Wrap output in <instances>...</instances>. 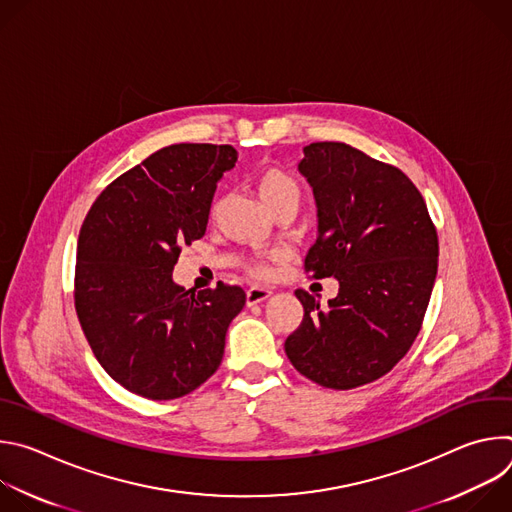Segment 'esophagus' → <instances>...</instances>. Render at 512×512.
<instances>
[{
    "instance_id": "esophagus-1",
    "label": "esophagus",
    "mask_w": 512,
    "mask_h": 512,
    "mask_svg": "<svg viewBox=\"0 0 512 512\" xmlns=\"http://www.w3.org/2000/svg\"><path fill=\"white\" fill-rule=\"evenodd\" d=\"M267 298H271V289H267V287L255 285V287L247 289V306H257V304L265 302Z\"/></svg>"
}]
</instances>
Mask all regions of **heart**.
<instances>
[{
    "label": "heart",
    "instance_id": "obj_1",
    "mask_svg": "<svg viewBox=\"0 0 512 512\" xmlns=\"http://www.w3.org/2000/svg\"><path fill=\"white\" fill-rule=\"evenodd\" d=\"M255 188L261 200L265 202V206L271 210V214L285 206L298 210L302 200V188L298 180L277 166L261 168L255 174ZM247 269L253 277H259V279H265L271 275V267L265 261H251Z\"/></svg>",
    "mask_w": 512,
    "mask_h": 512
}]
</instances>
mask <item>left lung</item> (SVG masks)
<instances>
[{
	"instance_id": "left-lung-1",
	"label": "left lung",
	"mask_w": 512,
	"mask_h": 512,
	"mask_svg": "<svg viewBox=\"0 0 512 512\" xmlns=\"http://www.w3.org/2000/svg\"><path fill=\"white\" fill-rule=\"evenodd\" d=\"M298 170L318 208L306 271L340 287L322 308L296 291L304 320L285 354L310 381L346 391L387 375L417 338L437 275V233L415 184L352 145L310 143Z\"/></svg>"
}]
</instances>
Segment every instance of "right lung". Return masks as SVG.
<instances>
[{
  "label": "right lung",
  "instance_id": "add662e5",
  "mask_svg": "<svg viewBox=\"0 0 512 512\" xmlns=\"http://www.w3.org/2000/svg\"><path fill=\"white\" fill-rule=\"evenodd\" d=\"M233 145L176 143L113 180L79 235L75 308L107 375L127 391L170 401L221 367L225 336L245 306L239 285L184 289L172 271L202 239Z\"/></svg>",
  "mask_w": 512,
  "mask_h": 512
}]
</instances>
